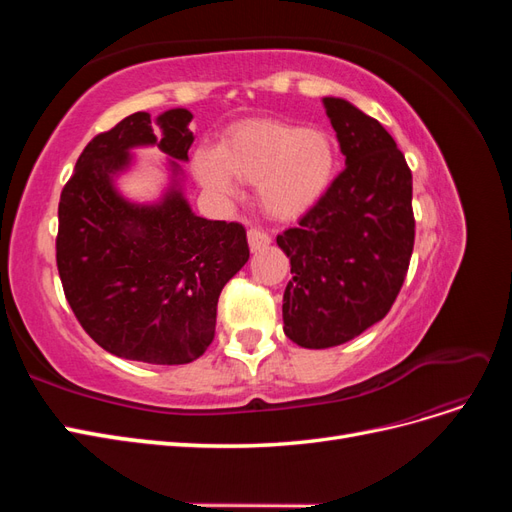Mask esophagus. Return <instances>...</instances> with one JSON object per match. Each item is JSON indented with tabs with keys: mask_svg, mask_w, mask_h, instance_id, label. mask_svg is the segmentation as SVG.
Here are the masks:
<instances>
[{
	"mask_svg": "<svg viewBox=\"0 0 512 512\" xmlns=\"http://www.w3.org/2000/svg\"><path fill=\"white\" fill-rule=\"evenodd\" d=\"M247 243H250L252 252H258V250H262V247H267L271 243V237L267 235V232H262L258 228H250L247 230Z\"/></svg>",
	"mask_w": 512,
	"mask_h": 512,
	"instance_id": "1",
	"label": "esophagus"
}]
</instances>
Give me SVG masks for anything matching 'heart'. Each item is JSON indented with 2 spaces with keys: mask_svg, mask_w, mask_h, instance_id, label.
Listing matches in <instances>:
<instances>
[{
  "mask_svg": "<svg viewBox=\"0 0 512 512\" xmlns=\"http://www.w3.org/2000/svg\"><path fill=\"white\" fill-rule=\"evenodd\" d=\"M194 173L222 200L237 183H258V203L271 218L297 220L312 211L335 175L333 138L320 128L282 121H252L232 130L220 149H198Z\"/></svg>",
  "mask_w": 512,
  "mask_h": 512,
  "instance_id": "heart-1",
  "label": "heart"
}]
</instances>
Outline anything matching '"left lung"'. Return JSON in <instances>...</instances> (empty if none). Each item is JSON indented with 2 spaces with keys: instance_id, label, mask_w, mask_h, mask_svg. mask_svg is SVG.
Wrapping results in <instances>:
<instances>
[{
  "instance_id": "8db88e82",
  "label": "left lung",
  "mask_w": 512,
  "mask_h": 512,
  "mask_svg": "<svg viewBox=\"0 0 512 512\" xmlns=\"http://www.w3.org/2000/svg\"><path fill=\"white\" fill-rule=\"evenodd\" d=\"M346 168L297 228L277 235L290 258L284 333L333 348L389 314L412 247V173L382 123L342 98H322Z\"/></svg>"
}]
</instances>
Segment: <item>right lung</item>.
Listing matches in <instances>:
<instances>
[{"instance_id": "right-lung-1", "label": "right lung", "mask_w": 512, "mask_h": 512, "mask_svg": "<svg viewBox=\"0 0 512 512\" xmlns=\"http://www.w3.org/2000/svg\"><path fill=\"white\" fill-rule=\"evenodd\" d=\"M190 121L185 108L156 123L149 113L121 119L91 138L61 190L55 245L66 299L87 335L128 361H196L213 342L222 288L250 258L241 224L200 218L183 196ZM134 146L171 158L158 204H132L114 188Z\"/></svg>"}]
</instances>
